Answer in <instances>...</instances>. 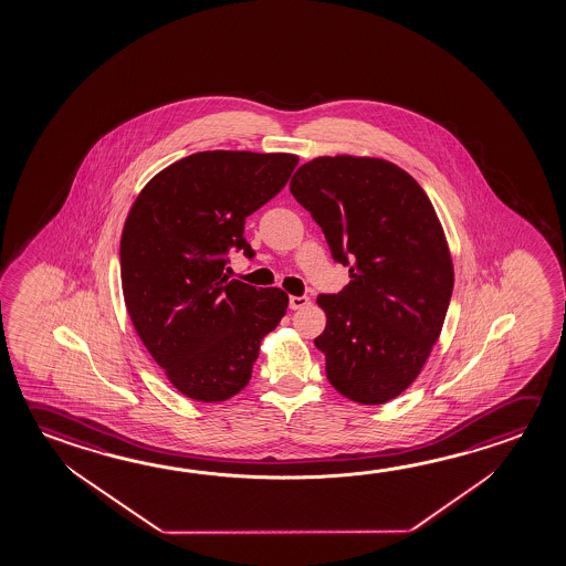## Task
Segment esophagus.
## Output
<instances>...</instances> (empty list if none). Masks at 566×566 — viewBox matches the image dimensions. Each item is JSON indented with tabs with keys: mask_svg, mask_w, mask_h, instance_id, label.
<instances>
[{
	"mask_svg": "<svg viewBox=\"0 0 566 566\" xmlns=\"http://www.w3.org/2000/svg\"><path fill=\"white\" fill-rule=\"evenodd\" d=\"M310 304V297L307 296H290V310H302Z\"/></svg>",
	"mask_w": 566,
	"mask_h": 566,
	"instance_id": "1",
	"label": "esophagus"
}]
</instances>
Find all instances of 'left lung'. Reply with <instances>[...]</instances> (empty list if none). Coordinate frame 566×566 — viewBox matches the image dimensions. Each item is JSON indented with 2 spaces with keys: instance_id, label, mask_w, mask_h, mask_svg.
<instances>
[{
  "instance_id": "obj_1",
  "label": "left lung",
  "mask_w": 566,
  "mask_h": 566,
  "mask_svg": "<svg viewBox=\"0 0 566 566\" xmlns=\"http://www.w3.org/2000/svg\"><path fill=\"white\" fill-rule=\"evenodd\" d=\"M290 191L322 227L352 282L319 294L327 315L315 347L337 392L382 405L417 379L444 325L454 269L424 189L379 158L324 156L297 169Z\"/></svg>"
}]
</instances>
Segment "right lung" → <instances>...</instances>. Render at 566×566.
I'll list each match as a JSON object with an SVG mask.
<instances>
[{
  "label": "right lung",
  "instance_id": "right-lung-1",
  "mask_svg": "<svg viewBox=\"0 0 566 566\" xmlns=\"http://www.w3.org/2000/svg\"><path fill=\"white\" fill-rule=\"evenodd\" d=\"M292 154L199 151L139 191L120 241L122 292L154 361L186 397L221 402L251 380L260 342L286 314L280 287L224 274L229 252L254 256L249 214L282 191Z\"/></svg>",
  "mask_w": 566,
  "mask_h": 566
}]
</instances>
